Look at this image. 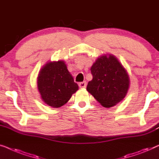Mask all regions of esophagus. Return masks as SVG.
<instances>
[{
  "instance_id": "1",
  "label": "esophagus",
  "mask_w": 159,
  "mask_h": 159,
  "mask_svg": "<svg viewBox=\"0 0 159 159\" xmlns=\"http://www.w3.org/2000/svg\"><path fill=\"white\" fill-rule=\"evenodd\" d=\"M86 81H84V82H80V83H79V87L80 89H84V88H86Z\"/></svg>"
}]
</instances>
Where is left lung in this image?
Returning <instances> with one entry per match:
<instances>
[{"instance_id": "left-lung-1", "label": "left lung", "mask_w": 159, "mask_h": 159, "mask_svg": "<svg viewBox=\"0 0 159 159\" xmlns=\"http://www.w3.org/2000/svg\"><path fill=\"white\" fill-rule=\"evenodd\" d=\"M93 79L86 90L104 107H111L122 101L129 86L126 70L115 55L98 57L91 68Z\"/></svg>"}]
</instances>
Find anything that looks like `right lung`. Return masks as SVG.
Here are the masks:
<instances>
[{"label": "right lung", "mask_w": 159, "mask_h": 159, "mask_svg": "<svg viewBox=\"0 0 159 159\" xmlns=\"http://www.w3.org/2000/svg\"><path fill=\"white\" fill-rule=\"evenodd\" d=\"M37 88L42 101L53 108L66 104L79 90L62 60L48 62L42 67L37 77Z\"/></svg>", "instance_id": "1"}]
</instances>
